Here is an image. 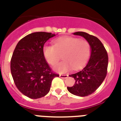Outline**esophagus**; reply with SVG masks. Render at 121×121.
I'll use <instances>...</instances> for the list:
<instances>
[{
    "label": "esophagus",
    "mask_w": 121,
    "mask_h": 121,
    "mask_svg": "<svg viewBox=\"0 0 121 121\" xmlns=\"http://www.w3.org/2000/svg\"><path fill=\"white\" fill-rule=\"evenodd\" d=\"M60 77L65 79V78H67L68 77V74H60Z\"/></svg>",
    "instance_id": "esophagus-1"
}]
</instances>
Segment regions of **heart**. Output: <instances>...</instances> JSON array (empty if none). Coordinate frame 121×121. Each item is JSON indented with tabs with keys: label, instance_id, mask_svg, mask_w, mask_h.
I'll return each instance as SVG.
<instances>
[{
	"label": "heart",
	"instance_id": "1",
	"mask_svg": "<svg viewBox=\"0 0 121 121\" xmlns=\"http://www.w3.org/2000/svg\"><path fill=\"white\" fill-rule=\"evenodd\" d=\"M91 52V45L87 40L72 37L56 38L53 45L46 44L43 47L44 56L51 65H56L62 55L64 60L54 68L61 73L72 67L74 69L83 67L89 60Z\"/></svg>",
	"mask_w": 121,
	"mask_h": 121
}]
</instances>
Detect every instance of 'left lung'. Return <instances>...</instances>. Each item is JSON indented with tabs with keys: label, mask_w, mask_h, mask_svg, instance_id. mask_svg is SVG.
<instances>
[{
	"label": "left lung",
	"mask_w": 121,
	"mask_h": 121,
	"mask_svg": "<svg viewBox=\"0 0 121 121\" xmlns=\"http://www.w3.org/2000/svg\"><path fill=\"white\" fill-rule=\"evenodd\" d=\"M73 34L84 37L91 45L89 61L82 70L69 75L74 78L75 83L72 87H67L73 95L84 97L94 93L104 80L108 72V55L103 44L97 37L83 32Z\"/></svg>",
	"instance_id": "left-lung-1"
}]
</instances>
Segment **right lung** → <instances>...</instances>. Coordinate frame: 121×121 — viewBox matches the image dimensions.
Segmentation results:
<instances>
[{
  "instance_id": "obj_1",
  "label": "right lung",
  "mask_w": 121,
  "mask_h": 121,
  "mask_svg": "<svg viewBox=\"0 0 121 121\" xmlns=\"http://www.w3.org/2000/svg\"><path fill=\"white\" fill-rule=\"evenodd\" d=\"M55 36L47 32H35L20 40L15 48L10 70L17 89L31 99L47 95L54 78L59 76L52 71L43 53L47 40Z\"/></svg>"
}]
</instances>
